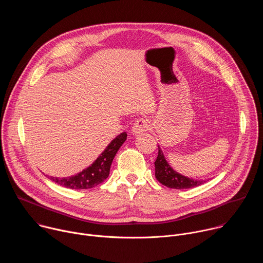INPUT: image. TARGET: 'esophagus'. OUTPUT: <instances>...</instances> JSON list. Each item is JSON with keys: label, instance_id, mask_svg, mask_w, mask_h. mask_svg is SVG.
I'll return each instance as SVG.
<instances>
[{"label": "esophagus", "instance_id": "1", "mask_svg": "<svg viewBox=\"0 0 263 263\" xmlns=\"http://www.w3.org/2000/svg\"><path fill=\"white\" fill-rule=\"evenodd\" d=\"M151 126H152V123H151V121H149L148 119L140 118V119L136 120L135 123L133 124L132 132L134 134H138L140 132H144V131L149 130V129H151Z\"/></svg>", "mask_w": 263, "mask_h": 263}]
</instances>
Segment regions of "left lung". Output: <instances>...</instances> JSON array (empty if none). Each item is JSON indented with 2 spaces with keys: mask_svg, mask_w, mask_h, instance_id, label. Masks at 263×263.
I'll return each mask as SVG.
<instances>
[{
  "mask_svg": "<svg viewBox=\"0 0 263 263\" xmlns=\"http://www.w3.org/2000/svg\"><path fill=\"white\" fill-rule=\"evenodd\" d=\"M155 177L161 184L170 187V189L176 190L193 189V187H197L206 182L205 180L190 179L175 172L165 160L163 153L159 146L158 156L155 161Z\"/></svg>",
  "mask_w": 263,
  "mask_h": 263,
  "instance_id": "obj_1",
  "label": "left lung"
}]
</instances>
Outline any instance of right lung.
Wrapping results in <instances>:
<instances>
[{
  "label": "right lung",
  "mask_w": 263,
  "mask_h": 263,
  "mask_svg": "<svg viewBox=\"0 0 263 263\" xmlns=\"http://www.w3.org/2000/svg\"><path fill=\"white\" fill-rule=\"evenodd\" d=\"M127 139V133L123 132L112 140L105 151L97 158V160L81 173L65 178L50 177L55 183L71 190H88L106 180L109 176L110 166L119 148Z\"/></svg>",
  "instance_id": "right-lung-1"
}]
</instances>
